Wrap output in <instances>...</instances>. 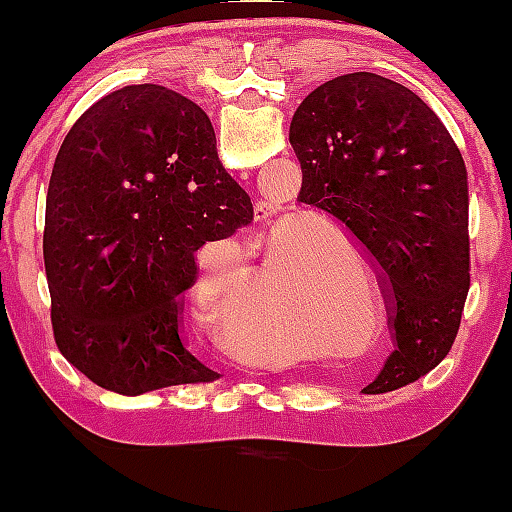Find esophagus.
<instances>
[{"label":"esophagus","mask_w":512,"mask_h":512,"mask_svg":"<svg viewBox=\"0 0 512 512\" xmlns=\"http://www.w3.org/2000/svg\"><path fill=\"white\" fill-rule=\"evenodd\" d=\"M262 221H272V211L262 209Z\"/></svg>","instance_id":"obj_1"}]
</instances>
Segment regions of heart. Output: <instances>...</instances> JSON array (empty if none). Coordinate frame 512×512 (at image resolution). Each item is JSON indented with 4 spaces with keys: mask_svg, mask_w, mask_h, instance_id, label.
Masks as SVG:
<instances>
[{
    "mask_svg": "<svg viewBox=\"0 0 512 512\" xmlns=\"http://www.w3.org/2000/svg\"><path fill=\"white\" fill-rule=\"evenodd\" d=\"M197 301L204 315L214 320L216 286L204 269L197 286ZM305 301L281 272H267L255 291L228 310L226 342L240 356L262 366H284L305 349Z\"/></svg>",
    "mask_w": 512,
    "mask_h": 512,
    "instance_id": "b5f03b06",
    "label": "heart"
}]
</instances>
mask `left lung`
I'll return each instance as SVG.
<instances>
[{
  "label": "left lung",
  "instance_id": "obj_1",
  "mask_svg": "<svg viewBox=\"0 0 512 512\" xmlns=\"http://www.w3.org/2000/svg\"><path fill=\"white\" fill-rule=\"evenodd\" d=\"M298 202L325 211L378 267L395 351L366 395L448 356L469 293V185L438 115L397 81L354 72L317 86L291 120Z\"/></svg>",
  "mask_w": 512,
  "mask_h": 512
}]
</instances>
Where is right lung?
I'll use <instances>...</instances> for the list:
<instances>
[{
    "instance_id": "add662e5",
    "label": "right lung",
    "mask_w": 512,
    "mask_h": 512,
    "mask_svg": "<svg viewBox=\"0 0 512 512\" xmlns=\"http://www.w3.org/2000/svg\"><path fill=\"white\" fill-rule=\"evenodd\" d=\"M207 113L166 86L110 93L64 137L43 257L57 349L117 395L214 383L180 337L195 252L252 223Z\"/></svg>"
}]
</instances>
